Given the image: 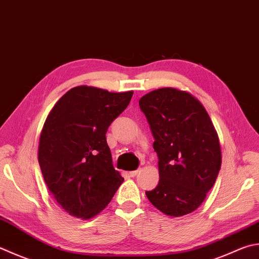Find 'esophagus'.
<instances>
[{"label": "esophagus", "mask_w": 259, "mask_h": 259, "mask_svg": "<svg viewBox=\"0 0 259 259\" xmlns=\"http://www.w3.org/2000/svg\"><path fill=\"white\" fill-rule=\"evenodd\" d=\"M140 172V170H133V171H130V176L131 177H135V176H138Z\"/></svg>", "instance_id": "1"}]
</instances>
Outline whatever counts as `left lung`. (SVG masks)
<instances>
[{"instance_id": "1", "label": "left lung", "mask_w": 259, "mask_h": 259, "mask_svg": "<svg viewBox=\"0 0 259 259\" xmlns=\"http://www.w3.org/2000/svg\"><path fill=\"white\" fill-rule=\"evenodd\" d=\"M140 108L152 131L159 184L145 192L169 217L192 213L204 202L221 168L220 141L204 106L187 91L161 88L143 96Z\"/></svg>"}]
</instances>
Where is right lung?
Listing matches in <instances>:
<instances>
[{"mask_svg": "<svg viewBox=\"0 0 259 259\" xmlns=\"http://www.w3.org/2000/svg\"><path fill=\"white\" fill-rule=\"evenodd\" d=\"M132 96L133 91L79 85L48 114L39 138L38 161L48 190L70 215L83 220L96 217L124 182L114 169L106 133Z\"/></svg>", "mask_w": 259, "mask_h": 259, "instance_id": "right-lung-1", "label": "right lung"}]
</instances>
